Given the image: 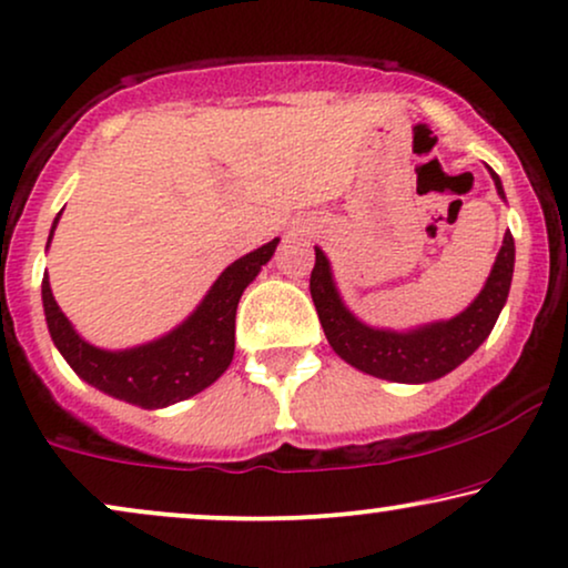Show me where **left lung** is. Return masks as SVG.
<instances>
[{
    "label": "left lung",
    "mask_w": 568,
    "mask_h": 568,
    "mask_svg": "<svg viewBox=\"0 0 568 568\" xmlns=\"http://www.w3.org/2000/svg\"><path fill=\"white\" fill-rule=\"evenodd\" d=\"M490 175L498 196L506 199L500 178L493 170ZM314 254H317V262H314L312 280H308V291H312L322 329H325L327 343L335 354L351 367L367 372L372 377L422 385L454 372L487 341L500 308L506 304L508 288H511L516 248L514 235L506 233L504 246L495 256L485 288L477 293V298L456 317L427 322V325L412 329L372 327L358 320L337 293L333 267H329L325 251L314 246Z\"/></svg>",
    "instance_id": "1"
}]
</instances>
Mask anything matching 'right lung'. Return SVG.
Segmentation results:
<instances>
[{
	"instance_id": "obj_1",
	"label": "right lung",
	"mask_w": 568,
	"mask_h": 568,
	"mask_svg": "<svg viewBox=\"0 0 568 568\" xmlns=\"http://www.w3.org/2000/svg\"><path fill=\"white\" fill-rule=\"evenodd\" d=\"M60 214L52 222L47 248L52 243ZM277 243L280 239H272L225 267L201 298V304L170 333L123 351L99 348L78 335L73 322L57 306L49 275L44 272L41 301H44L49 335L75 375L106 396L141 408L178 404L210 387L231 367L235 351V308L248 283H254L264 264L272 260Z\"/></svg>"
}]
</instances>
